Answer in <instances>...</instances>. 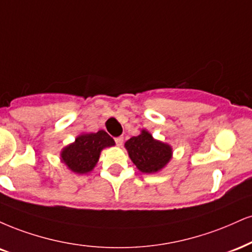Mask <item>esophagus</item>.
Listing matches in <instances>:
<instances>
[{
	"label": "esophagus",
	"instance_id": "1",
	"mask_svg": "<svg viewBox=\"0 0 252 252\" xmlns=\"http://www.w3.org/2000/svg\"><path fill=\"white\" fill-rule=\"evenodd\" d=\"M115 142H116V144L118 145V147H122L123 137H122V136H120V137H116V138H115Z\"/></svg>",
	"mask_w": 252,
	"mask_h": 252
}]
</instances>
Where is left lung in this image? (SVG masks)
<instances>
[{
    "mask_svg": "<svg viewBox=\"0 0 252 252\" xmlns=\"http://www.w3.org/2000/svg\"><path fill=\"white\" fill-rule=\"evenodd\" d=\"M130 159L144 174H155L162 170L172 157V149L169 144L157 141L147 130H142L124 144Z\"/></svg>",
    "mask_w": 252,
    "mask_h": 252,
    "instance_id": "1",
    "label": "left lung"
}]
</instances>
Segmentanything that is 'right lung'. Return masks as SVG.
<instances>
[{
    "label": "right lung",
    "instance_id": "add662e5",
    "mask_svg": "<svg viewBox=\"0 0 252 252\" xmlns=\"http://www.w3.org/2000/svg\"><path fill=\"white\" fill-rule=\"evenodd\" d=\"M113 145H115V141L104 130L81 134L74 143L63 148L61 151V160L75 174H88L95 168L101 151Z\"/></svg>",
    "mask_w": 252,
    "mask_h": 252
}]
</instances>
